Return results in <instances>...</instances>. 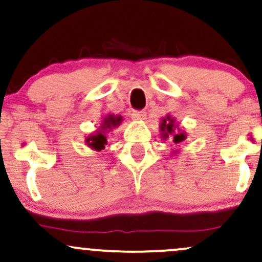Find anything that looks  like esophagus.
Here are the masks:
<instances>
[{
	"instance_id": "esophagus-1",
	"label": "esophagus",
	"mask_w": 262,
	"mask_h": 262,
	"mask_svg": "<svg viewBox=\"0 0 262 262\" xmlns=\"http://www.w3.org/2000/svg\"><path fill=\"white\" fill-rule=\"evenodd\" d=\"M145 111H133V113H132V118L137 119V121H143V119H145Z\"/></svg>"
}]
</instances>
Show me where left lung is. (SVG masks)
Masks as SVG:
<instances>
[{
  "mask_svg": "<svg viewBox=\"0 0 262 262\" xmlns=\"http://www.w3.org/2000/svg\"><path fill=\"white\" fill-rule=\"evenodd\" d=\"M173 128H175V121H173L172 118H170V117L167 116L166 118L162 119L161 130L164 132V133H162V138L166 139V138L172 137V141L175 144L182 143V141L186 139V135L183 133H175Z\"/></svg>",
  "mask_w": 262,
  "mask_h": 262,
  "instance_id": "8db88e82",
  "label": "left lung"
}]
</instances>
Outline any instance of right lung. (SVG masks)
Segmentation results:
<instances>
[{
    "instance_id": "add662e5",
    "label": "right lung",
    "mask_w": 262,
    "mask_h": 262,
    "mask_svg": "<svg viewBox=\"0 0 262 262\" xmlns=\"http://www.w3.org/2000/svg\"><path fill=\"white\" fill-rule=\"evenodd\" d=\"M122 121L121 117H114V116H108L103 119V123H102L100 129H107L116 127L117 124H119V122ZM86 143L89 144L90 146L96 150H102L104 148V145L107 144V139L102 133H97L95 135H91L86 139Z\"/></svg>"
}]
</instances>
